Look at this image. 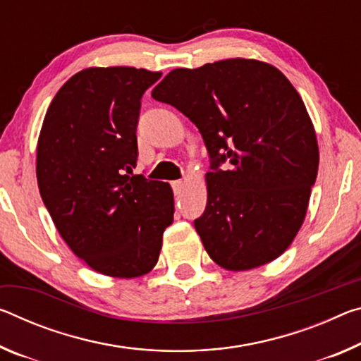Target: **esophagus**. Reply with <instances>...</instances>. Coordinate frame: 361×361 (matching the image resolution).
Wrapping results in <instances>:
<instances>
[{"mask_svg": "<svg viewBox=\"0 0 361 361\" xmlns=\"http://www.w3.org/2000/svg\"><path fill=\"white\" fill-rule=\"evenodd\" d=\"M171 188H173V192L175 194H181L183 190H185V181H183V180L171 181Z\"/></svg>", "mask_w": 361, "mask_h": 361, "instance_id": "esophagus-1", "label": "esophagus"}]
</instances>
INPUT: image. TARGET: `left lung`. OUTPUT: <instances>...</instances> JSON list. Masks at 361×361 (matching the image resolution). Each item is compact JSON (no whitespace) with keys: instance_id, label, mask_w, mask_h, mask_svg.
I'll return each mask as SVG.
<instances>
[{"instance_id":"1","label":"left lung","mask_w":361,"mask_h":361,"mask_svg":"<svg viewBox=\"0 0 361 361\" xmlns=\"http://www.w3.org/2000/svg\"><path fill=\"white\" fill-rule=\"evenodd\" d=\"M152 98L185 114L207 147V205L194 226L210 259L231 271L278 259L304 223L319 164L297 90L276 67L236 57L175 68Z\"/></svg>"}]
</instances>
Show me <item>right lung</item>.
Instances as JSON below:
<instances>
[{"instance_id": "1", "label": "right lung", "mask_w": 361, "mask_h": 361, "mask_svg": "<svg viewBox=\"0 0 361 361\" xmlns=\"http://www.w3.org/2000/svg\"><path fill=\"white\" fill-rule=\"evenodd\" d=\"M160 77L135 67L85 68L57 91L39 131L43 202L72 252L106 276L149 273L173 221L169 183L133 175L141 98Z\"/></svg>"}]
</instances>
